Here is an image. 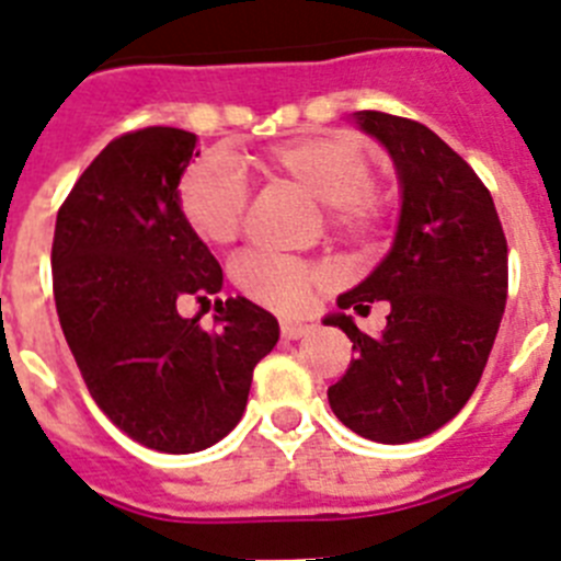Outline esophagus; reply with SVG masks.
<instances>
[{"label": "esophagus", "mask_w": 561, "mask_h": 561, "mask_svg": "<svg viewBox=\"0 0 561 561\" xmlns=\"http://www.w3.org/2000/svg\"><path fill=\"white\" fill-rule=\"evenodd\" d=\"M307 332H310V324H305V321H282V337H287V341H299V337H305Z\"/></svg>", "instance_id": "obj_1"}]
</instances>
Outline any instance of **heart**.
Instances as JSON below:
<instances>
[{"label": "heart", "mask_w": 561, "mask_h": 561, "mask_svg": "<svg viewBox=\"0 0 561 561\" xmlns=\"http://www.w3.org/2000/svg\"><path fill=\"white\" fill-rule=\"evenodd\" d=\"M265 170L324 206L330 231L346 240H366L382 226L391 193L371 179V156L346 134L296 136L265 153ZM249 184L226 159H204L186 170L179 186V206L186 226L209 245L231 243L249 215ZM237 287L274 310L307 307L312 290L327 279L316 262L245 251L231 265Z\"/></svg>", "instance_id": "obj_1"}]
</instances>
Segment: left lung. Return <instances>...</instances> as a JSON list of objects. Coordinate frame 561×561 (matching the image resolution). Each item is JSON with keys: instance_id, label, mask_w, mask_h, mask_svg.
Masks as SVG:
<instances>
[{"instance_id": "obj_1", "label": "left lung", "mask_w": 561, "mask_h": 561, "mask_svg": "<svg viewBox=\"0 0 561 561\" xmlns=\"http://www.w3.org/2000/svg\"><path fill=\"white\" fill-rule=\"evenodd\" d=\"M355 119L391 153L402 209L386 260L324 318L355 352L327 397L357 436L405 444L447 425L481 382L506 310L508 245L483 181L431 128L382 111ZM382 298L392 312L371 339L345 310Z\"/></svg>"}]
</instances>
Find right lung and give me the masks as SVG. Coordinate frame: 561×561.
<instances>
[{
	"mask_svg": "<svg viewBox=\"0 0 561 561\" xmlns=\"http://www.w3.org/2000/svg\"><path fill=\"white\" fill-rule=\"evenodd\" d=\"M195 142L164 125L117 136L60 204L53 240L60 330L92 400L134 442L175 456L240 422L254 366L279 341L276 318L243 296L215 305L211 330L181 318V301L209 305L224 287L179 206Z\"/></svg>",
	"mask_w": 561,
	"mask_h": 561,
	"instance_id": "add662e5",
	"label": "right lung"
}]
</instances>
